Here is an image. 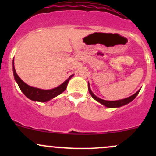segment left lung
Returning <instances> with one entry per match:
<instances>
[{"label": "left lung", "instance_id": "1", "mask_svg": "<svg viewBox=\"0 0 156 156\" xmlns=\"http://www.w3.org/2000/svg\"><path fill=\"white\" fill-rule=\"evenodd\" d=\"M88 90H89V93H90V94L91 95V97H92L94 100H97V102H99L100 103H101L102 105H103V106H106V107L119 108V107H121V106H125V105H126V104H128L129 103H130L131 101H133V100L135 99V97L138 95V94H139L140 89L137 92L135 93L134 94H133L132 96H130V97H127V98H125V99H122V100H115V101L105 100H103V99H100V98H99V97H97V96H96L95 94L92 92V90H90V87L89 82H88Z\"/></svg>", "mask_w": 156, "mask_h": 156}]
</instances>
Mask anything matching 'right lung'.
<instances>
[{
    "label": "right lung",
    "instance_id": "1",
    "mask_svg": "<svg viewBox=\"0 0 156 156\" xmlns=\"http://www.w3.org/2000/svg\"><path fill=\"white\" fill-rule=\"evenodd\" d=\"M12 72H13V76L14 78H15V81L18 84L22 92L25 94L26 97H27L31 100L37 102H48L62 94L63 91L66 90L69 80L74 75H70L68 79L66 80L62 84H60L58 87L50 90H43L28 85L18 76L17 73L16 72L15 67H14V59L12 60Z\"/></svg>",
    "mask_w": 156,
    "mask_h": 156
}]
</instances>
